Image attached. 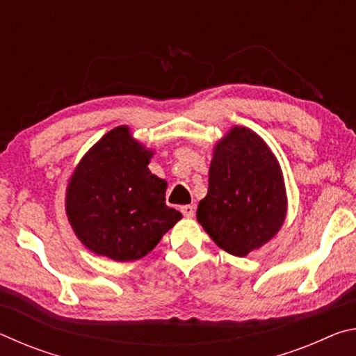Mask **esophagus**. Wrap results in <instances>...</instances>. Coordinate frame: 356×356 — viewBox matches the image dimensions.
Instances as JSON below:
<instances>
[{
	"label": "esophagus",
	"mask_w": 356,
	"mask_h": 356,
	"mask_svg": "<svg viewBox=\"0 0 356 356\" xmlns=\"http://www.w3.org/2000/svg\"><path fill=\"white\" fill-rule=\"evenodd\" d=\"M180 212L184 213V216H186V218H193V216H195V207L193 206H182L180 207Z\"/></svg>",
	"instance_id": "34e87169"
}]
</instances>
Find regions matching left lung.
Wrapping results in <instances>:
<instances>
[{
  "instance_id": "left-lung-1",
  "label": "left lung",
  "mask_w": 356,
  "mask_h": 356,
  "mask_svg": "<svg viewBox=\"0 0 356 356\" xmlns=\"http://www.w3.org/2000/svg\"><path fill=\"white\" fill-rule=\"evenodd\" d=\"M287 212L278 160L261 136L234 127L216 143L209 191L196 218L229 254L243 257L272 240Z\"/></svg>"
}]
</instances>
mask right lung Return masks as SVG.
I'll use <instances>...</instances> for the list:
<instances>
[{
    "label": "right lung",
    "mask_w": 356,
    "mask_h": 356,
    "mask_svg": "<svg viewBox=\"0 0 356 356\" xmlns=\"http://www.w3.org/2000/svg\"><path fill=\"white\" fill-rule=\"evenodd\" d=\"M152 155L127 125H120L102 136L75 168L65 213L80 242L95 254L136 261L182 218L166 206V180L149 171Z\"/></svg>",
    "instance_id": "1"
}]
</instances>
